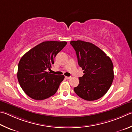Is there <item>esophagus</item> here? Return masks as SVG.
<instances>
[{"instance_id": "34e87169", "label": "esophagus", "mask_w": 132, "mask_h": 132, "mask_svg": "<svg viewBox=\"0 0 132 132\" xmlns=\"http://www.w3.org/2000/svg\"><path fill=\"white\" fill-rule=\"evenodd\" d=\"M65 78L66 79H70L71 78V77H67V76H65Z\"/></svg>"}]
</instances>
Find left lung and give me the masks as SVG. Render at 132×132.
I'll return each mask as SVG.
<instances>
[{
	"mask_svg": "<svg viewBox=\"0 0 132 132\" xmlns=\"http://www.w3.org/2000/svg\"><path fill=\"white\" fill-rule=\"evenodd\" d=\"M78 65L84 73L79 77V84L74 88L79 97L88 101L100 99L110 89L114 79V67L111 59L91 43L71 41Z\"/></svg>",
	"mask_w": 132,
	"mask_h": 132,
	"instance_id": "8db88e82",
	"label": "left lung"
}]
</instances>
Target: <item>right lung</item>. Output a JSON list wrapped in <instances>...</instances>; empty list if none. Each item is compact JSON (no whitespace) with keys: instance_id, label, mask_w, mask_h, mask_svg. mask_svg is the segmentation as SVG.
Returning <instances> with one entry per match:
<instances>
[{"instance_id":"obj_1","label":"right lung","mask_w":132,"mask_h":132,"mask_svg":"<svg viewBox=\"0 0 132 132\" xmlns=\"http://www.w3.org/2000/svg\"><path fill=\"white\" fill-rule=\"evenodd\" d=\"M67 44L66 42H44L30 50L20 59L17 78L28 96L42 100L54 95L64 78L63 75L50 74L54 58Z\"/></svg>"}]
</instances>
